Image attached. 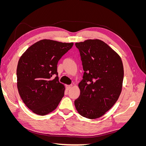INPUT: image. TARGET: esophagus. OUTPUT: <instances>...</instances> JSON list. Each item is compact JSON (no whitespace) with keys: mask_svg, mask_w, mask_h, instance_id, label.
<instances>
[{"mask_svg":"<svg viewBox=\"0 0 146 146\" xmlns=\"http://www.w3.org/2000/svg\"><path fill=\"white\" fill-rule=\"evenodd\" d=\"M72 85H66V88H67L68 90H70V88H72Z\"/></svg>","mask_w":146,"mask_h":146,"instance_id":"1","label":"esophagus"}]
</instances>
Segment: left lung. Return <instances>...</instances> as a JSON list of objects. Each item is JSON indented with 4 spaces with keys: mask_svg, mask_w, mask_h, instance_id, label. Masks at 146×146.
I'll use <instances>...</instances> for the list:
<instances>
[{
    "mask_svg": "<svg viewBox=\"0 0 146 146\" xmlns=\"http://www.w3.org/2000/svg\"><path fill=\"white\" fill-rule=\"evenodd\" d=\"M84 71L79 83L80 95L74 102L78 113L90 119L102 116L120 96L123 79L122 61L117 53L100 39L76 43Z\"/></svg>",
    "mask_w": 146,
    "mask_h": 146,
    "instance_id": "8db88e82",
    "label": "left lung"
}]
</instances>
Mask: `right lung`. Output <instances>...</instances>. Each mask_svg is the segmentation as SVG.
<instances>
[{
    "label": "right lung",
    "instance_id": "right-lung-1",
    "mask_svg": "<svg viewBox=\"0 0 146 146\" xmlns=\"http://www.w3.org/2000/svg\"><path fill=\"white\" fill-rule=\"evenodd\" d=\"M73 45V42L42 39L20 57L16 70L17 90L33 113L44 116L58 107L65 86L58 80L57 64ZM54 74L57 76L53 79Z\"/></svg>",
    "mask_w": 146,
    "mask_h": 146
}]
</instances>
